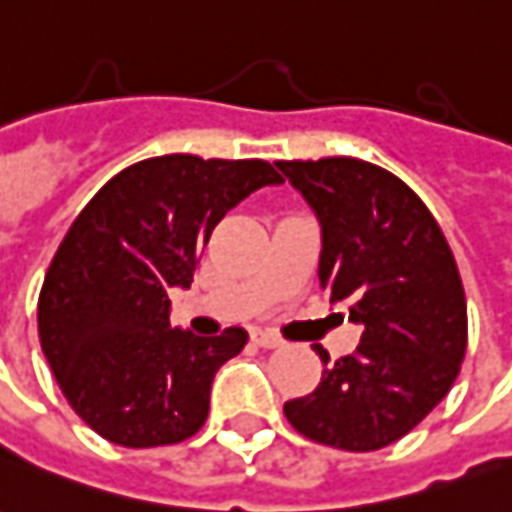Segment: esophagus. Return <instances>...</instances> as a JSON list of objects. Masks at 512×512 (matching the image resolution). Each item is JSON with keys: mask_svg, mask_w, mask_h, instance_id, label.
<instances>
[{"mask_svg": "<svg viewBox=\"0 0 512 512\" xmlns=\"http://www.w3.org/2000/svg\"><path fill=\"white\" fill-rule=\"evenodd\" d=\"M250 340H253V345H259V348H278L281 345V340L273 337V334H267V331H253Z\"/></svg>", "mask_w": 512, "mask_h": 512, "instance_id": "1", "label": "esophagus"}]
</instances>
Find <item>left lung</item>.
Masks as SVG:
<instances>
[{"mask_svg":"<svg viewBox=\"0 0 512 512\" xmlns=\"http://www.w3.org/2000/svg\"><path fill=\"white\" fill-rule=\"evenodd\" d=\"M315 209L320 284L362 326L357 351L326 365L309 396L284 404L303 438L343 451L396 443L438 407L460 373L468 315L438 220L393 172L362 158L276 161Z\"/></svg>","mask_w":512,"mask_h":512,"instance_id":"8db88e82","label":"left lung"}]
</instances>
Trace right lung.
<instances>
[{
    "mask_svg": "<svg viewBox=\"0 0 512 512\" xmlns=\"http://www.w3.org/2000/svg\"><path fill=\"white\" fill-rule=\"evenodd\" d=\"M281 183L262 158L172 153L116 172L77 214L38 295V337L72 410L100 438L153 449L192 438L214 373L248 331L195 337L169 326L214 225L250 192Z\"/></svg>",
    "mask_w": 512,
    "mask_h": 512,
    "instance_id": "right-lung-1",
    "label": "right lung"
}]
</instances>
